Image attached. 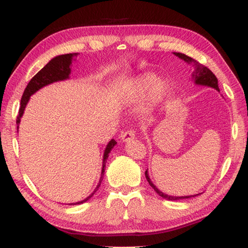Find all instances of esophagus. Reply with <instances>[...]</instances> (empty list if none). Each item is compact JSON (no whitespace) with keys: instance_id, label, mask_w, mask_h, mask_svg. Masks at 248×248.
<instances>
[{"instance_id":"obj_1","label":"esophagus","mask_w":248,"mask_h":248,"mask_svg":"<svg viewBox=\"0 0 248 248\" xmlns=\"http://www.w3.org/2000/svg\"><path fill=\"white\" fill-rule=\"evenodd\" d=\"M134 137H136V132H134V130L130 129L123 133V136H121V140L124 142H129L130 140L134 139Z\"/></svg>"}]
</instances>
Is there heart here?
<instances>
[{
	"mask_svg": "<svg viewBox=\"0 0 248 248\" xmlns=\"http://www.w3.org/2000/svg\"><path fill=\"white\" fill-rule=\"evenodd\" d=\"M150 91V100L152 103H158L164 99L167 94V85L162 79H157L153 73H144L133 84L132 94L136 99L143 98Z\"/></svg>",
	"mask_w": 248,
	"mask_h": 248,
	"instance_id": "obj_1",
	"label": "heart"
}]
</instances>
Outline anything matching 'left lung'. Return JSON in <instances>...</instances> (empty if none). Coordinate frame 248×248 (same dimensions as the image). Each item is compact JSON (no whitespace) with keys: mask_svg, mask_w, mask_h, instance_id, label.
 Listing matches in <instances>:
<instances>
[{"mask_svg":"<svg viewBox=\"0 0 248 248\" xmlns=\"http://www.w3.org/2000/svg\"><path fill=\"white\" fill-rule=\"evenodd\" d=\"M175 56L179 57L180 59H183L184 61L188 62V63H191V62H194L195 65H196V71L195 72H192V79H194L196 84H199V85H207L210 87H213V89H216L217 91H219V86H217V78L215 74L212 73V71L208 69L207 66L204 65H201L199 64L198 62L194 59L186 56V54L184 53H179V52H174ZM145 177L146 180H148L150 186L153 188V189L156 191V194H158L161 197H163L164 199L167 200H179V199H187V198H191V197H196L200 194H197V195H192V196H183V197H174V196H169V195H165L163 194L162 191H159L156 187L154 186L153 183L151 182V179L149 177V174H148V170H145Z\"/></svg>","mask_w":248,"mask_h":248,"instance_id":"1","label":"left lung"}]
</instances>
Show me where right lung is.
Segmentation results:
<instances>
[{
    "label": "right lung",
    "mask_w": 248,
    "mask_h": 248,
    "mask_svg": "<svg viewBox=\"0 0 248 248\" xmlns=\"http://www.w3.org/2000/svg\"><path fill=\"white\" fill-rule=\"evenodd\" d=\"M75 56H77V53H68V54H62V56H58L56 58H53L51 61H49V63L46 64L44 68L41 69L39 72L31 79V81H29V83L26 86V89H25V91H24V94L22 96V100H20V107H19V111L17 115V119H16V124H19L20 117H22L24 114V109H25V107H26L29 97H31V96L35 93V92L41 89V87L48 85V84H51V83L57 82V81H62V79H65L69 78L70 72H71L70 65H71V63H72L71 61H72V58ZM17 129H18V125H17ZM116 143L117 142L112 139L106 146V150H105V153H104V159H103L102 177H100L99 183L93 194L87 197L86 199H84L82 201H79V202L73 203V204H79V203L85 202V201L92 198V196H93L95 192L97 191V189L100 186V184H102L103 177H104L105 164H106L108 154L110 153V150L114 148Z\"/></svg>",
    "instance_id": "1"
}]
</instances>
